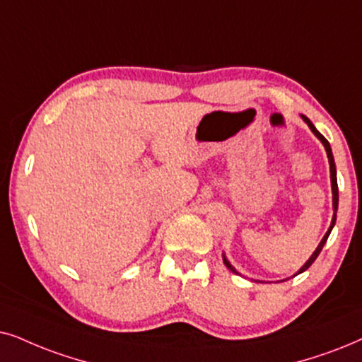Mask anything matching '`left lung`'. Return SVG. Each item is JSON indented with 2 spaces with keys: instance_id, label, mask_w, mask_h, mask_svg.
<instances>
[{
  "instance_id": "obj_1",
  "label": "left lung",
  "mask_w": 362,
  "mask_h": 362,
  "mask_svg": "<svg viewBox=\"0 0 362 362\" xmlns=\"http://www.w3.org/2000/svg\"><path fill=\"white\" fill-rule=\"evenodd\" d=\"M300 117H303V120H304V122H305V123H308V125H309V128H310V132H313V134H314L315 136H317V139H319V140H321V141H322L324 148H326V153H327V158H329V168H331V185H332V209H334V215H332V222H331V227H329V228H327L326 235H324V237H322V240H321V242H319L317 249H315V250H314V252H313V255H310V257H309V260H308V262H305V264L303 265V267H300V269H299V271H297V272L294 274V276H297V274H300V272H304V271H308V269L310 267V265H313V262H314V260H315V259H317V255H319V254H321L322 247H324V244H326V240H327V237H329V234H331V230H332L334 223H336L337 204H339V190H337V178H336V163H334V157H332V150H331V145H329V141H327L326 139H324V136H322L321 134H319V132H317V128H315V127L313 125V122H310L308 117H304V115H300ZM223 264H226V265H227V269H230V271H232V272H234V274H239V272H237V271H235V267H234V265H232L230 262H228V260H227V257H226V255H223ZM294 276H292V277H294Z\"/></svg>"
}]
</instances>
